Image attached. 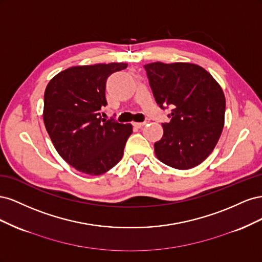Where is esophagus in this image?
Returning a JSON list of instances; mask_svg holds the SVG:
<instances>
[{
  "instance_id": "obj_1",
  "label": "esophagus",
  "mask_w": 262,
  "mask_h": 262,
  "mask_svg": "<svg viewBox=\"0 0 262 262\" xmlns=\"http://www.w3.org/2000/svg\"><path fill=\"white\" fill-rule=\"evenodd\" d=\"M133 124H134V125H136V126H137V128H142V126H143V125L145 124V122H134Z\"/></svg>"
}]
</instances>
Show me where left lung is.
<instances>
[{
  "mask_svg": "<svg viewBox=\"0 0 262 262\" xmlns=\"http://www.w3.org/2000/svg\"><path fill=\"white\" fill-rule=\"evenodd\" d=\"M155 100L171 106L170 121L155 142L158 160L176 169L201 164L215 147L224 126L225 96L220 84L193 63L154 62L144 66Z\"/></svg>",
  "mask_w": 262,
  "mask_h": 262,
  "instance_id": "obj_1",
  "label": "left lung"
}]
</instances>
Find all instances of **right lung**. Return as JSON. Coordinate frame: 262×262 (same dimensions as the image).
<instances>
[{"mask_svg":"<svg viewBox=\"0 0 262 262\" xmlns=\"http://www.w3.org/2000/svg\"><path fill=\"white\" fill-rule=\"evenodd\" d=\"M126 63L69 68L55 75L45 91L43 122L60 156L87 175L98 176L123 155L132 124L106 120V81Z\"/></svg>","mask_w":262,"mask_h":262,"instance_id":"1","label":"right lung"}]
</instances>
